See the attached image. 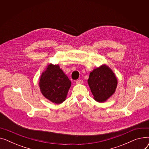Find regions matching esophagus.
I'll return each instance as SVG.
<instances>
[{"label": "esophagus", "instance_id": "34e87169", "mask_svg": "<svg viewBox=\"0 0 149 149\" xmlns=\"http://www.w3.org/2000/svg\"><path fill=\"white\" fill-rule=\"evenodd\" d=\"M76 84H82L83 83V81L82 80H77L75 81Z\"/></svg>", "mask_w": 149, "mask_h": 149}]
</instances>
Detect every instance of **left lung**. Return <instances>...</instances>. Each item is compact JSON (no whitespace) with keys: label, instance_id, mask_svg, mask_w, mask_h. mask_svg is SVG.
<instances>
[{"label":"left lung","instance_id":"1","mask_svg":"<svg viewBox=\"0 0 149 149\" xmlns=\"http://www.w3.org/2000/svg\"><path fill=\"white\" fill-rule=\"evenodd\" d=\"M88 83L93 98L100 103L104 102L113 94L118 84L113 72L106 65L93 69Z\"/></svg>","mask_w":149,"mask_h":149}]
</instances>
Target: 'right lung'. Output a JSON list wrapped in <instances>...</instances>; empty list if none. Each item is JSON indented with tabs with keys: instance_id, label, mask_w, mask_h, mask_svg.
I'll return each instance as SVG.
<instances>
[{
	"instance_id": "obj_1",
	"label": "right lung",
	"mask_w": 149,
	"mask_h": 149,
	"mask_svg": "<svg viewBox=\"0 0 149 149\" xmlns=\"http://www.w3.org/2000/svg\"><path fill=\"white\" fill-rule=\"evenodd\" d=\"M71 81L58 65L49 64L42 72L39 87L43 95L51 102L60 104L65 101Z\"/></svg>"
}]
</instances>
